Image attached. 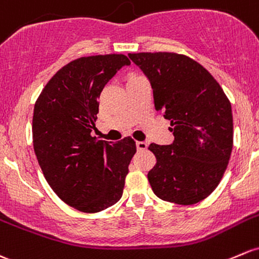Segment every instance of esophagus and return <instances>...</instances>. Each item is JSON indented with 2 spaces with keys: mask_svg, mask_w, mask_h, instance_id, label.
<instances>
[{
  "mask_svg": "<svg viewBox=\"0 0 259 259\" xmlns=\"http://www.w3.org/2000/svg\"><path fill=\"white\" fill-rule=\"evenodd\" d=\"M137 148H138V150H145L146 148H148V144L145 143V141H138L137 143Z\"/></svg>",
  "mask_w": 259,
  "mask_h": 259,
  "instance_id": "esophagus-1",
  "label": "esophagus"
}]
</instances>
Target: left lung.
Here are the masks:
<instances>
[{
    "instance_id": "obj_1",
    "label": "left lung",
    "mask_w": 259,
    "mask_h": 259,
    "mask_svg": "<svg viewBox=\"0 0 259 259\" xmlns=\"http://www.w3.org/2000/svg\"><path fill=\"white\" fill-rule=\"evenodd\" d=\"M146 75L156 110L171 121V145L151 144L156 165L148 174L154 194L194 205L212 194L233 145L231 103L216 79L194 59L167 52L129 53Z\"/></svg>"
}]
</instances>
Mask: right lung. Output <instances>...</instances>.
Wrapping results in <instances>:
<instances>
[{"mask_svg": "<svg viewBox=\"0 0 259 259\" xmlns=\"http://www.w3.org/2000/svg\"><path fill=\"white\" fill-rule=\"evenodd\" d=\"M125 65L130 61L122 54L72 61L52 77L34 105L38 164L52 190L78 211L94 213L115 205L137 152L132 138L114 144L92 137L98 97Z\"/></svg>", "mask_w": 259, "mask_h": 259, "instance_id": "1", "label": "right lung"}]
</instances>
